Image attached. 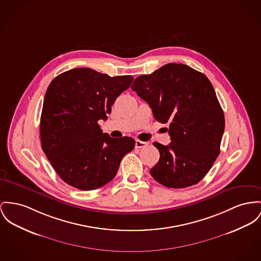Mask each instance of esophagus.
<instances>
[{"label":"esophagus","instance_id":"1","mask_svg":"<svg viewBox=\"0 0 261 261\" xmlns=\"http://www.w3.org/2000/svg\"><path fill=\"white\" fill-rule=\"evenodd\" d=\"M146 145H147V142H145V141H141L139 139L136 140V147L137 148H142V147H145Z\"/></svg>","mask_w":261,"mask_h":261}]
</instances>
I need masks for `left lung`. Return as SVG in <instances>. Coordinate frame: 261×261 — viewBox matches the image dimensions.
I'll return each mask as SVG.
<instances>
[{"label":"left lung","instance_id":"1","mask_svg":"<svg viewBox=\"0 0 261 261\" xmlns=\"http://www.w3.org/2000/svg\"><path fill=\"white\" fill-rule=\"evenodd\" d=\"M132 89L149 105L156 121L169 123L171 142H153L160 158L151 176L168 188L197 184L220 154L225 130L224 112L210 80L188 65L169 63L139 76Z\"/></svg>","mask_w":261,"mask_h":261}]
</instances>
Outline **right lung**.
I'll use <instances>...</instances> for the list:
<instances>
[{
  "mask_svg": "<svg viewBox=\"0 0 261 261\" xmlns=\"http://www.w3.org/2000/svg\"><path fill=\"white\" fill-rule=\"evenodd\" d=\"M130 75L111 77L90 68L68 70L46 90L40 117L41 147L54 170L70 186L89 191L109 183L135 139H113L98 122L107 120Z\"/></svg>",
  "mask_w": 261,
  "mask_h": 261,
  "instance_id": "obj_1",
  "label": "right lung"
}]
</instances>
